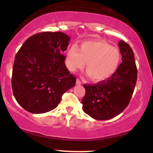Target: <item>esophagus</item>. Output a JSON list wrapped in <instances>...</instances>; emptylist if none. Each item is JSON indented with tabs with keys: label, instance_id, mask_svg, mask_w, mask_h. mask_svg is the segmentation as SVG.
Instances as JSON below:
<instances>
[{
	"label": "esophagus",
	"instance_id": "1",
	"mask_svg": "<svg viewBox=\"0 0 153 153\" xmlns=\"http://www.w3.org/2000/svg\"><path fill=\"white\" fill-rule=\"evenodd\" d=\"M76 84L77 85H80V84H81V81H80L78 78L76 80Z\"/></svg>",
	"mask_w": 153,
	"mask_h": 153
}]
</instances>
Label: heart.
<instances>
[{
  "label": "heart",
  "instance_id": "1",
  "mask_svg": "<svg viewBox=\"0 0 153 153\" xmlns=\"http://www.w3.org/2000/svg\"><path fill=\"white\" fill-rule=\"evenodd\" d=\"M94 81L110 78L122 62V53L117 47L104 42H85L78 48L72 46L67 54V66L75 71L84 66Z\"/></svg>",
  "mask_w": 153,
  "mask_h": 153
}]
</instances>
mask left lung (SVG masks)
I'll use <instances>...</instances> for the list:
<instances>
[{
  "instance_id": "left-lung-1",
  "label": "left lung",
  "mask_w": 153,
  "mask_h": 153,
  "mask_svg": "<svg viewBox=\"0 0 153 153\" xmlns=\"http://www.w3.org/2000/svg\"><path fill=\"white\" fill-rule=\"evenodd\" d=\"M119 46L122 62L114 74L94 85H83L85 94L82 109L97 120H108L122 113L129 103L136 85L137 69L134 52L122 40Z\"/></svg>"
}]
</instances>
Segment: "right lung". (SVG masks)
Listing matches in <instances>:
<instances>
[{"mask_svg": "<svg viewBox=\"0 0 153 153\" xmlns=\"http://www.w3.org/2000/svg\"><path fill=\"white\" fill-rule=\"evenodd\" d=\"M70 36L65 33H38L26 40L16 54L11 85L16 100L32 114H42L58 106L62 96L73 87L76 78L67 68Z\"/></svg>", "mask_w": 153, "mask_h": 153, "instance_id": "add662e5", "label": "right lung"}]
</instances>
